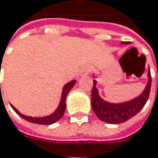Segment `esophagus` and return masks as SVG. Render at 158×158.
I'll list each match as a JSON object with an SVG mask.
<instances>
[{
    "mask_svg": "<svg viewBox=\"0 0 158 158\" xmlns=\"http://www.w3.org/2000/svg\"><path fill=\"white\" fill-rule=\"evenodd\" d=\"M89 71H90L89 67L85 66V67H83V68L81 69V70H80V76H81V77H86V76H88V75L89 74Z\"/></svg>",
    "mask_w": 158,
    "mask_h": 158,
    "instance_id": "esophagus-1",
    "label": "esophagus"
}]
</instances>
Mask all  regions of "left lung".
Returning a JSON list of instances; mask_svg holds the SVG:
<instances>
[{"instance_id": "left-lung-1", "label": "left lung", "mask_w": 158, "mask_h": 158, "mask_svg": "<svg viewBox=\"0 0 158 158\" xmlns=\"http://www.w3.org/2000/svg\"><path fill=\"white\" fill-rule=\"evenodd\" d=\"M122 44L127 45L129 44V42L126 43L122 42ZM147 76H148V81L142 94L132 101L122 102V103H110L102 100L100 97L99 91L96 88L97 81L94 79L93 87L91 90V107L95 114L97 115V117L104 123L114 124V123H123L134 117L135 114H137L143 108L150 94L151 82H152L150 69H148Z\"/></svg>"}]
</instances>
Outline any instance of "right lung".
<instances>
[{
	"label": "right lung",
	"instance_id": "obj_1",
	"mask_svg": "<svg viewBox=\"0 0 158 158\" xmlns=\"http://www.w3.org/2000/svg\"><path fill=\"white\" fill-rule=\"evenodd\" d=\"M75 83H76V80L74 79V80L69 81V83H67L63 87L61 100H60V102H59L58 107L56 108V110H55L52 114L48 115V116H45V117H31V116H26V115H23L21 112H19L13 105H11V106H12V108L14 109V110L15 111L20 117H22L23 119H24V120H26V121H28L30 123H37V124H45V125L52 124V123L57 122L58 120H60L63 117L65 110H66V98H67L69 92L70 91V89H72V87L75 85Z\"/></svg>",
	"mask_w": 158,
	"mask_h": 158
}]
</instances>
